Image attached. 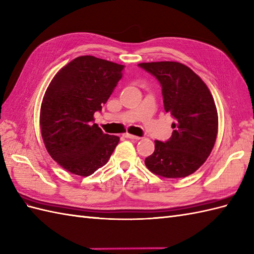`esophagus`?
Instances as JSON below:
<instances>
[{
	"mask_svg": "<svg viewBox=\"0 0 254 254\" xmlns=\"http://www.w3.org/2000/svg\"><path fill=\"white\" fill-rule=\"evenodd\" d=\"M125 136L127 137V138H131V139H135V140H138L140 137H138V136H135V135H133V134H128V133H127V134H125Z\"/></svg>",
	"mask_w": 254,
	"mask_h": 254,
	"instance_id": "obj_1",
	"label": "esophagus"
}]
</instances>
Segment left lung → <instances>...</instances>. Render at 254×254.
<instances>
[{"label": "left lung", "mask_w": 254, "mask_h": 254, "mask_svg": "<svg viewBox=\"0 0 254 254\" xmlns=\"http://www.w3.org/2000/svg\"><path fill=\"white\" fill-rule=\"evenodd\" d=\"M162 86L166 113L175 119L166 143L155 140V151L145 159L150 172L166 179L185 178L202 166L213 149L219 117L207 84L178 62L141 63Z\"/></svg>", "instance_id": "obj_1"}]
</instances>
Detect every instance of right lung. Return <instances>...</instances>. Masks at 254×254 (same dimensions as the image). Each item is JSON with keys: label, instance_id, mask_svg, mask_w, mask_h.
Masks as SVG:
<instances>
[{"label": "right lung", "instance_id": "right-lung-1", "mask_svg": "<svg viewBox=\"0 0 254 254\" xmlns=\"http://www.w3.org/2000/svg\"><path fill=\"white\" fill-rule=\"evenodd\" d=\"M123 66L79 56L47 86L40 110L41 135L50 156L68 172L88 176L108 162L119 136L105 134L94 114L102 110L122 76Z\"/></svg>", "mask_w": 254, "mask_h": 254}]
</instances>
